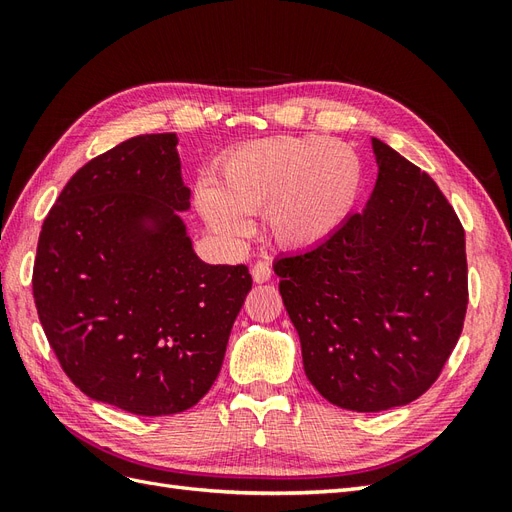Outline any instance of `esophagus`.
<instances>
[{
	"label": "esophagus",
	"instance_id": "1",
	"mask_svg": "<svg viewBox=\"0 0 512 512\" xmlns=\"http://www.w3.org/2000/svg\"><path fill=\"white\" fill-rule=\"evenodd\" d=\"M252 277L256 284H265L271 280V267L267 265V262H256V265L252 267Z\"/></svg>",
	"mask_w": 512,
	"mask_h": 512
}]
</instances>
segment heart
Segmentation results:
<instances>
[{"instance_id": "1", "label": "heart", "mask_w": 512, "mask_h": 512, "mask_svg": "<svg viewBox=\"0 0 512 512\" xmlns=\"http://www.w3.org/2000/svg\"><path fill=\"white\" fill-rule=\"evenodd\" d=\"M363 162L331 138L271 136L224 158L218 179L198 185L196 205L207 226L228 241L250 232L262 211L265 237L282 250L329 241L354 213L363 192Z\"/></svg>"}]
</instances>
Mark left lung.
Segmentation results:
<instances>
[{
  "label": "left lung",
  "instance_id": "8db88e82",
  "mask_svg": "<svg viewBox=\"0 0 512 512\" xmlns=\"http://www.w3.org/2000/svg\"><path fill=\"white\" fill-rule=\"evenodd\" d=\"M378 177L361 213L280 256L307 380L333 406L382 412L436 382L468 307L466 232L427 173L371 138Z\"/></svg>",
  "mask_w": 512,
  "mask_h": 512
}]
</instances>
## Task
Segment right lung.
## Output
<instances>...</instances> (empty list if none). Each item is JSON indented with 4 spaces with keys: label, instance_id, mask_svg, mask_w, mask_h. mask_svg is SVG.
<instances>
[{
    "label": "right lung",
    "instance_id": "1",
    "mask_svg": "<svg viewBox=\"0 0 512 512\" xmlns=\"http://www.w3.org/2000/svg\"><path fill=\"white\" fill-rule=\"evenodd\" d=\"M177 143L175 132L134 136L76 170L34 265L38 316L68 378L138 416L207 395L252 288L245 265L196 256Z\"/></svg>",
    "mask_w": 512,
    "mask_h": 512
}]
</instances>
